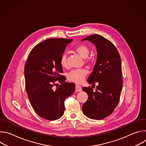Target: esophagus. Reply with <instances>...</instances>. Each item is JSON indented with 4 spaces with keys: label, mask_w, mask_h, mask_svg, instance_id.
<instances>
[{
    "label": "esophagus",
    "mask_w": 146,
    "mask_h": 146,
    "mask_svg": "<svg viewBox=\"0 0 146 146\" xmlns=\"http://www.w3.org/2000/svg\"><path fill=\"white\" fill-rule=\"evenodd\" d=\"M82 91V88H81V87L79 85H77L76 84V92H80Z\"/></svg>",
    "instance_id": "obj_1"
}]
</instances>
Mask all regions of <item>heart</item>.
I'll return each instance as SVG.
<instances>
[{
	"label": "heart",
	"mask_w": 146,
	"mask_h": 146,
	"mask_svg": "<svg viewBox=\"0 0 146 146\" xmlns=\"http://www.w3.org/2000/svg\"><path fill=\"white\" fill-rule=\"evenodd\" d=\"M75 51L83 58L86 59L85 62L86 63H88L90 60L87 58L88 56L90 51L89 48L84 44H80L76 47ZM60 64L61 66L65 68L68 65L67 57L65 54H62L60 59ZM87 74L86 70L80 69H74L72 70L68 76V79L73 82L77 83H81L84 80Z\"/></svg>",
	"instance_id": "b5f03b06"
}]
</instances>
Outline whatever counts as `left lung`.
Instances as JSON below:
<instances>
[{
	"mask_svg": "<svg viewBox=\"0 0 146 146\" xmlns=\"http://www.w3.org/2000/svg\"><path fill=\"white\" fill-rule=\"evenodd\" d=\"M88 40L97 50L96 63L87 81L95 85V91L91 87H83L88 96L82 105V112L87 117L102 119L110 115L118 105L122 87L121 60L115 46L110 41L99 35H90L81 41Z\"/></svg>",
	"mask_w": 146,
	"mask_h": 146,
	"instance_id": "1",
	"label": "left lung"
}]
</instances>
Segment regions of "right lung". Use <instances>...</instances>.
Instances as JSON below:
<instances>
[{
  "instance_id": "obj_1",
  "label": "right lung",
  "mask_w": 146,
  "mask_h": 146,
  "mask_svg": "<svg viewBox=\"0 0 146 146\" xmlns=\"http://www.w3.org/2000/svg\"><path fill=\"white\" fill-rule=\"evenodd\" d=\"M72 40H46L31 50L27 60L24 69L26 91L35 111L46 119L55 120L63 115L64 101L75 91V84L65 82V76L61 75L63 70L60 64L66 45Z\"/></svg>"
}]
</instances>
